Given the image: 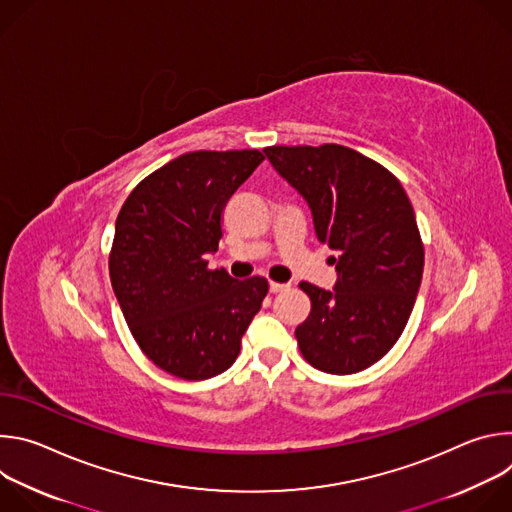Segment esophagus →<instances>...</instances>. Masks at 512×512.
<instances>
[{
    "label": "esophagus",
    "instance_id": "1",
    "mask_svg": "<svg viewBox=\"0 0 512 512\" xmlns=\"http://www.w3.org/2000/svg\"><path fill=\"white\" fill-rule=\"evenodd\" d=\"M289 285L287 283H277V281H269V291L271 294H279V291H285Z\"/></svg>",
    "mask_w": 512,
    "mask_h": 512
}]
</instances>
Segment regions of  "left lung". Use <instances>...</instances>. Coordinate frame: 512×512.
<instances>
[{
    "label": "left lung",
    "mask_w": 512,
    "mask_h": 512,
    "mask_svg": "<svg viewBox=\"0 0 512 512\" xmlns=\"http://www.w3.org/2000/svg\"><path fill=\"white\" fill-rule=\"evenodd\" d=\"M281 178L308 202L318 241L332 257L334 289L308 281L310 316L296 328L314 369L352 375L399 340L423 275V243L401 182L344 145H271L263 150Z\"/></svg>",
    "instance_id": "obj_1"
}]
</instances>
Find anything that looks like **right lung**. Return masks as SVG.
I'll list each match as a JSON object with an SVG mask.
<instances>
[{
    "mask_svg": "<svg viewBox=\"0 0 512 512\" xmlns=\"http://www.w3.org/2000/svg\"><path fill=\"white\" fill-rule=\"evenodd\" d=\"M263 160L259 150L184 154L143 178L119 210L115 298L143 354L178 379L225 373L269 291L265 277L239 281L204 259L223 237L229 198Z\"/></svg>",
    "mask_w": 512,
    "mask_h": 512,
    "instance_id": "right-lung-1",
    "label": "right lung"
}]
</instances>
